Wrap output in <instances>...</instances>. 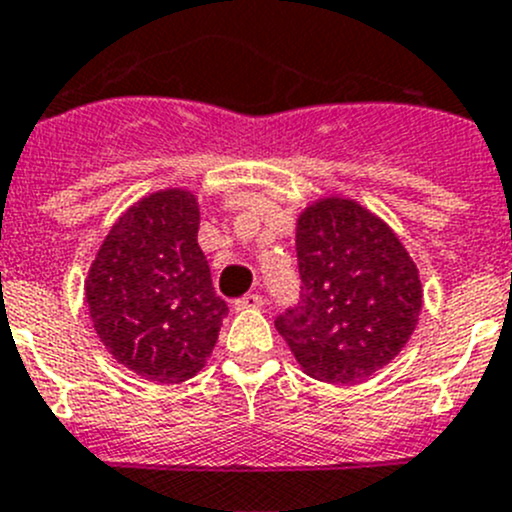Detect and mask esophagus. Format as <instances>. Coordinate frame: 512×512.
Instances as JSON below:
<instances>
[{
  "label": "esophagus",
  "instance_id": "34e87169",
  "mask_svg": "<svg viewBox=\"0 0 512 512\" xmlns=\"http://www.w3.org/2000/svg\"><path fill=\"white\" fill-rule=\"evenodd\" d=\"M262 304H265L262 294H245V297L235 299L237 312H250V309H260Z\"/></svg>",
  "mask_w": 512,
  "mask_h": 512
}]
</instances>
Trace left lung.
Listing matches in <instances>:
<instances>
[{"label":"left lung","instance_id":"obj_1","mask_svg":"<svg viewBox=\"0 0 512 512\" xmlns=\"http://www.w3.org/2000/svg\"><path fill=\"white\" fill-rule=\"evenodd\" d=\"M302 292L275 319L312 379L354 384L389 364L414 334L423 289L389 225L349 198H322L297 220Z\"/></svg>","mask_w":512,"mask_h":512}]
</instances>
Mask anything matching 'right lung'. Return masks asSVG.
Returning <instances> with one entry per match:
<instances>
[{"mask_svg": "<svg viewBox=\"0 0 512 512\" xmlns=\"http://www.w3.org/2000/svg\"><path fill=\"white\" fill-rule=\"evenodd\" d=\"M198 227L193 193L158 190L118 218L86 277V304L103 347L158 384H180L203 369L227 314Z\"/></svg>", "mask_w": 512, "mask_h": 512, "instance_id": "right-lung-1", "label": "right lung"}]
</instances>
